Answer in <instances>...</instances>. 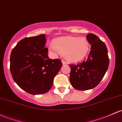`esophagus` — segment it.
Instances as JSON below:
<instances>
[{
  "label": "esophagus",
  "mask_w": 122,
  "mask_h": 122,
  "mask_svg": "<svg viewBox=\"0 0 122 122\" xmlns=\"http://www.w3.org/2000/svg\"><path fill=\"white\" fill-rule=\"evenodd\" d=\"M62 64H67L68 62L66 61H65L64 60H62Z\"/></svg>",
  "instance_id": "1"
}]
</instances>
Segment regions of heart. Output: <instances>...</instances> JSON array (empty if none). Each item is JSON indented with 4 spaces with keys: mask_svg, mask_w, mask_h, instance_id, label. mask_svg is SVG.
<instances>
[{
    "mask_svg": "<svg viewBox=\"0 0 122 122\" xmlns=\"http://www.w3.org/2000/svg\"><path fill=\"white\" fill-rule=\"evenodd\" d=\"M54 46H50L53 51H58L72 62H77L86 57L90 50V43L85 37H60L54 41Z\"/></svg>",
    "mask_w": 122,
    "mask_h": 122,
    "instance_id": "b5f03b06",
    "label": "heart"
}]
</instances>
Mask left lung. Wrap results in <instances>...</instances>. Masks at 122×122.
<instances>
[{
    "label": "left lung",
    "instance_id": "left-lung-1",
    "mask_svg": "<svg viewBox=\"0 0 122 122\" xmlns=\"http://www.w3.org/2000/svg\"><path fill=\"white\" fill-rule=\"evenodd\" d=\"M91 46L87 60L81 63L69 64L71 83L78 90L92 89L100 83L109 66L108 50L105 44L93 33L87 35Z\"/></svg>",
    "mask_w": 122,
    "mask_h": 122
}]
</instances>
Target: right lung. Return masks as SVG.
Masks as SVG:
<instances>
[{
	"label": "right lung",
	"mask_w": 122,
	"mask_h": 122,
	"mask_svg": "<svg viewBox=\"0 0 122 122\" xmlns=\"http://www.w3.org/2000/svg\"><path fill=\"white\" fill-rule=\"evenodd\" d=\"M46 42L45 35L26 37L17 44L10 55V68L13 79L30 94L47 93L62 66L61 60H51L48 57Z\"/></svg>",
	"instance_id": "1"
}]
</instances>
